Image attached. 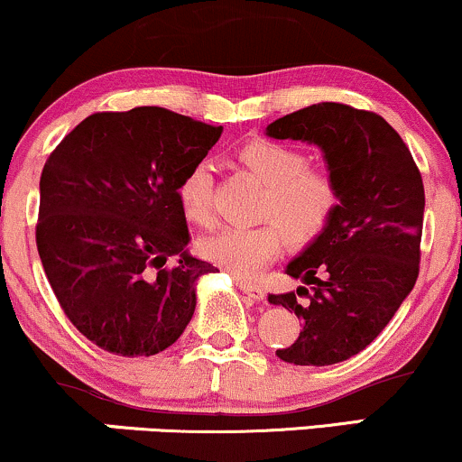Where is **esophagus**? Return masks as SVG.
<instances>
[{
  "instance_id": "1",
  "label": "esophagus",
  "mask_w": 462,
  "mask_h": 462,
  "mask_svg": "<svg viewBox=\"0 0 462 462\" xmlns=\"http://www.w3.org/2000/svg\"><path fill=\"white\" fill-rule=\"evenodd\" d=\"M236 284H238V289H241L245 295H249V298H252V300H256V301L264 300V289H263V286H258V284H254V282H247V280H236Z\"/></svg>"
}]
</instances>
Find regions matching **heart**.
Instances as JSON below:
<instances>
[{
    "label": "heart",
    "instance_id": "heart-1",
    "mask_svg": "<svg viewBox=\"0 0 462 462\" xmlns=\"http://www.w3.org/2000/svg\"><path fill=\"white\" fill-rule=\"evenodd\" d=\"M249 171L264 184L254 227H224L199 243L201 256L230 273L252 278L280 254L284 238L293 245H309L332 224L341 189L330 169L309 164V156L280 141L254 139L238 150ZM178 201L190 224H215V178L206 161L184 171L178 182Z\"/></svg>",
    "mask_w": 462,
    "mask_h": 462
}]
</instances>
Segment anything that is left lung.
Segmentation results:
<instances>
[{
	"mask_svg": "<svg viewBox=\"0 0 462 462\" xmlns=\"http://www.w3.org/2000/svg\"><path fill=\"white\" fill-rule=\"evenodd\" d=\"M267 134L317 143L341 189L332 224L286 267L310 289L269 295L301 321L298 341L275 354L291 365L341 363L384 330L417 282L421 173L383 116L347 104L306 106L267 125Z\"/></svg>",
	"mask_w": 462,
	"mask_h": 462,
	"instance_id": "1",
	"label": "left lung"
}]
</instances>
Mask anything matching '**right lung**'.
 Wrapping results in <instances>:
<instances>
[{
	"mask_svg": "<svg viewBox=\"0 0 462 462\" xmlns=\"http://www.w3.org/2000/svg\"><path fill=\"white\" fill-rule=\"evenodd\" d=\"M221 132L161 106L106 110L47 158L36 247L67 319L104 352L153 356L189 326L195 280L217 267L184 249L176 189Z\"/></svg>",
	"mask_w": 462,
	"mask_h": 462,
	"instance_id": "add662e5",
	"label": "right lung"
}]
</instances>
